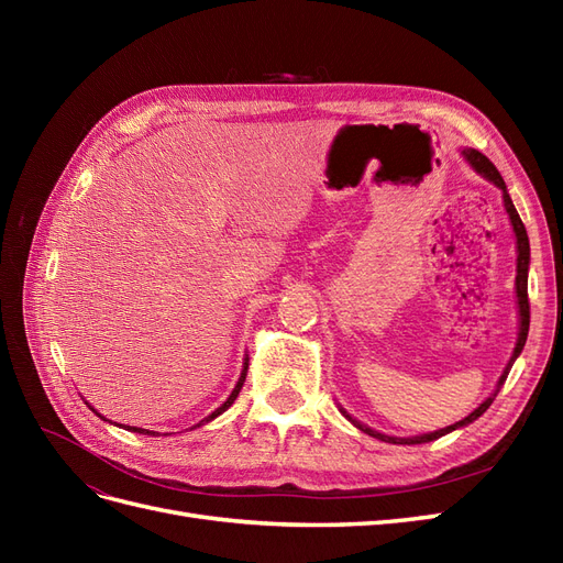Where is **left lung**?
I'll list each match as a JSON object with an SVG mask.
<instances>
[{
	"label": "left lung",
	"mask_w": 563,
	"mask_h": 563,
	"mask_svg": "<svg viewBox=\"0 0 563 563\" xmlns=\"http://www.w3.org/2000/svg\"><path fill=\"white\" fill-rule=\"evenodd\" d=\"M463 155H465V159L476 168V172H479L482 176H486L488 180H493V183H496V185L500 187V190H503V199H505V209H507V213H509V220H512V228H515V234H517V251H519V255H517V298H519V319H521V321H519V340H517L515 354H512V360H509L505 373L500 376V383H498V389H496V395H498L503 383L507 380L509 368H512L515 360L521 354V350H523V345H526L528 323H531V302H528V258H531V246H528L526 228H523V223H521V218H519V213H517V209H515L512 199H509V195H507V187H505L503 176L498 174V168L493 166V162H490L488 157H484L482 152H476V150H465ZM496 395L488 397L479 408H474V411H472L465 420H460V422H455V424H449V428H444V430H437V432L422 434V437H413V439H397V437H387V434H380V432H373L371 428H366V424L352 420V418L343 411V408H340V411H343V416L350 418L362 432H366V434H371V437H376V439H383V441H389V444H424V441H434V439H439V437H444V434L453 432L455 428H463V424H470L472 420L479 418V416L486 411V408L493 404V399H496Z\"/></svg>",
	"instance_id": "1"
}]
</instances>
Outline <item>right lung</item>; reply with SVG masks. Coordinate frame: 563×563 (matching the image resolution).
Instances as JSON below:
<instances>
[{
	"mask_svg": "<svg viewBox=\"0 0 563 563\" xmlns=\"http://www.w3.org/2000/svg\"><path fill=\"white\" fill-rule=\"evenodd\" d=\"M246 368L249 366H244V373H242V378H240V383H236V387H234V391H232V395L228 397V401L223 404V406H220V408H216V411L207 418V420H201V422H209V420H213L216 416H220V413H223V411H228V408L234 404V399H236V395H240V389H242V385H244V380H246ZM199 422V424H201ZM126 430H131V432H139V434H155V432H147V430H141V428H129V424H126Z\"/></svg>",
	"mask_w": 563,
	"mask_h": 563,
	"instance_id": "right-lung-1",
	"label": "right lung"
}]
</instances>
